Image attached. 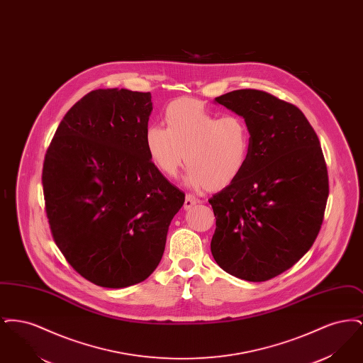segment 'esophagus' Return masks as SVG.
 I'll list each match as a JSON object with an SVG mask.
<instances>
[{
	"instance_id": "esophagus-1",
	"label": "esophagus",
	"mask_w": 363,
	"mask_h": 363,
	"mask_svg": "<svg viewBox=\"0 0 363 363\" xmlns=\"http://www.w3.org/2000/svg\"><path fill=\"white\" fill-rule=\"evenodd\" d=\"M197 203H199V200H197L193 194H186V197H185V203H184V208L188 211V209H190L193 206H196Z\"/></svg>"
}]
</instances>
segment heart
<instances>
[{
	"mask_svg": "<svg viewBox=\"0 0 363 363\" xmlns=\"http://www.w3.org/2000/svg\"><path fill=\"white\" fill-rule=\"evenodd\" d=\"M166 128L150 125L145 148L156 169L175 178L184 163L186 184L200 189L225 188L246 169L252 130L241 116H223L194 99H178L164 110Z\"/></svg>",
	"mask_w": 363,
	"mask_h": 363,
	"instance_id": "b5f03b06",
	"label": "heart"
}]
</instances>
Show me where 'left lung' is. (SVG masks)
<instances>
[{"instance_id":"8db88e82","label":"left lung","mask_w":363,"mask_h":363,"mask_svg":"<svg viewBox=\"0 0 363 363\" xmlns=\"http://www.w3.org/2000/svg\"><path fill=\"white\" fill-rule=\"evenodd\" d=\"M215 102L247 122L252 152L243 173L208 200L216 218L211 252L227 274L265 281L315 241L328 200L327 163L296 106L259 89L231 91Z\"/></svg>"}]
</instances>
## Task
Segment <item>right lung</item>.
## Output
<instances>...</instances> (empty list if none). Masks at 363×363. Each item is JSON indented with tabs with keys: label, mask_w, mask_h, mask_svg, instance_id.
<instances>
[{
	"label": "right lung",
	"mask_w": 363,
	"mask_h": 363,
	"mask_svg": "<svg viewBox=\"0 0 363 363\" xmlns=\"http://www.w3.org/2000/svg\"><path fill=\"white\" fill-rule=\"evenodd\" d=\"M150 92L95 89L73 104L45 156L42 184L52 238L91 283L122 289L159 265L185 201L145 148Z\"/></svg>",
	"instance_id": "obj_1"
}]
</instances>
